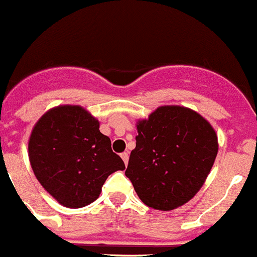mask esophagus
<instances>
[{
  "label": "esophagus",
  "mask_w": 257,
  "mask_h": 257,
  "mask_svg": "<svg viewBox=\"0 0 257 257\" xmlns=\"http://www.w3.org/2000/svg\"><path fill=\"white\" fill-rule=\"evenodd\" d=\"M121 158L122 161L124 162V166H127V163H128V153H122Z\"/></svg>",
  "instance_id": "esophagus-1"
}]
</instances>
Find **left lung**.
I'll return each instance as SVG.
<instances>
[{
	"mask_svg": "<svg viewBox=\"0 0 257 257\" xmlns=\"http://www.w3.org/2000/svg\"><path fill=\"white\" fill-rule=\"evenodd\" d=\"M124 175L145 205L173 210L197 194L218 154V138L197 112L163 105L136 124Z\"/></svg>",
	"mask_w": 257,
	"mask_h": 257,
	"instance_id": "obj_1",
	"label": "left lung"
}]
</instances>
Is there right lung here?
<instances>
[{"instance_id":"obj_1","label":"right lung","mask_w":257,"mask_h":257,"mask_svg":"<svg viewBox=\"0 0 257 257\" xmlns=\"http://www.w3.org/2000/svg\"><path fill=\"white\" fill-rule=\"evenodd\" d=\"M28 149L37 180L66 208L95 201L108 176L124 169L98 119L80 105H60L44 113Z\"/></svg>"}]
</instances>
